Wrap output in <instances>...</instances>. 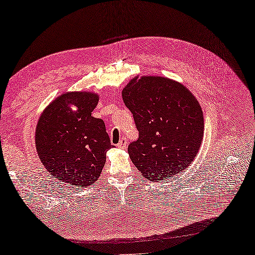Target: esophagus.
Listing matches in <instances>:
<instances>
[{
	"instance_id": "1",
	"label": "esophagus",
	"mask_w": 255,
	"mask_h": 255,
	"mask_svg": "<svg viewBox=\"0 0 255 255\" xmlns=\"http://www.w3.org/2000/svg\"><path fill=\"white\" fill-rule=\"evenodd\" d=\"M127 145H128V139H127V138H125V137L121 138L120 141L117 144V146H118V148H120V149H127Z\"/></svg>"
}]
</instances>
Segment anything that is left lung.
<instances>
[{
	"instance_id": "8db88e82",
	"label": "left lung",
	"mask_w": 255,
	"mask_h": 255,
	"mask_svg": "<svg viewBox=\"0 0 255 255\" xmlns=\"http://www.w3.org/2000/svg\"><path fill=\"white\" fill-rule=\"evenodd\" d=\"M139 137L130 160L146 180L171 179L194 161L203 139V112L191 92L163 76L132 79L122 90Z\"/></svg>"
}]
</instances>
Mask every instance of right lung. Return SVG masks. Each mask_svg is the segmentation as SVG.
Here are the masks:
<instances>
[{
	"mask_svg": "<svg viewBox=\"0 0 255 255\" xmlns=\"http://www.w3.org/2000/svg\"><path fill=\"white\" fill-rule=\"evenodd\" d=\"M98 102L94 92H66L43 111L37 123L35 142L41 163L52 176L75 187L96 183L106 151L113 146L104 121L91 116Z\"/></svg>",
	"mask_w": 255,
	"mask_h": 255,
	"instance_id": "obj_1",
	"label": "right lung"
}]
</instances>
